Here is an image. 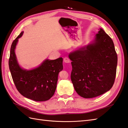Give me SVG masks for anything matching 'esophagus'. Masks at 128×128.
<instances>
[{"mask_svg": "<svg viewBox=\"0 0 128 128\" xmlns=\"http://www.w3.org/2000/svg\"><path fill=\"white\" fill-rule=\"evenodd\" d=\"M64 62H66V63H70V58H67V57H65L64 59Z\"/></svg>", "mask_w": 128, "mask_h": 128, "instance_id": "esophagus-1", "label": "esophagus"}]
</instances>
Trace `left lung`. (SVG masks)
<instances>
[{
  "label": "left lung",
  "instance_id": "1",
  "mask_svg": "<svg viewBox=\"0 0 128 128\" xmlns=\"http://www.w3.org/2000/svg\"><path fill=\"white\" fill-rule=\"evenodd\" d=\"M68 57L72 61L70 78L79 95L93 98L111 89L116 76L117 55L112 39L102 28L92 43L70 52Z\"/></svg>",
  "mask_w": 128,
  "mask_h": 128
}]
</instances>
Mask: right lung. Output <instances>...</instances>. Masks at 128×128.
Returning <instances> with one entry per match:
<instances>
[{
  "label": "right lung",
  "instance_id": "right-lung-1",
  "mask_svg": "<svg viewBox=\"0 0 128 128\" xmlns=\"http://www.w3.org/2000/svg\"><path fill=\"white\" fill-rule=\"evenodd\" d=\"M22 32L11 46L8 66L16 89L25 98L36 101H47L55 93L59 72L63 70V58L45 60L38 67L32 70L21 68L17 61L15 49Z\"/></svg>",
  "mask_w": 128,
  "mask_h": 128
}]
</instances>
